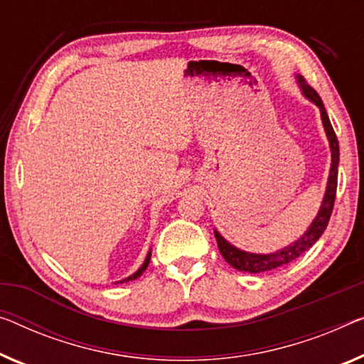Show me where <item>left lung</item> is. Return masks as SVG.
Wrapping results in <instances>:
<instances>
[{
	"label": "left lung",
	"instance_id": "obj_1",
	"mask_svg": "<svg viewBox=\"0 0 364 364\" xmlns=\"http://www.w3.org/2000/svg\"><path fill=\"white\" fill-rule=\"evenodd\" d=\"M296 80L302 91V95L306 96L309 101L314 102L318 109H321L323 130L325 134H327L330 151H332V164H330L327 188H325L321 209H318V213L316 215V219L312 220V224L307 227V230L304 232L296 242L289 243V245L281 248V250H276L273 253H250V252L240 250V248L232 245L230 242H227L225 238L217 232V229H214L217 247H219V252L222 257H224V259L230 264V267H234L238 271H245V273H264V271L279 268L283 267V264L291 263L292 259L299 258L304 252H307L309 248H311L314 243L322 237L323 230L327 229L330 215H332V210H333L335 194H337L338 161H340V149H338L337 135L333 132V127L332 124H330L327 111H325L323 102L321 100V96L317 95V91L314 90L312 86H309L301 75H296Z\"/></svg>",
	"mask_w": 364,
	"mask_h": 364
}]
</instances>
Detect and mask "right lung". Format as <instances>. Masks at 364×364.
I'll list each match as a JSON object with an SVG mask.
<instances>
[{
    "label": "right lung",
    "mask_w": 364,
    "mask_h": 364,
    "mask_svg": "<svg viewBox=\"0 0 364 364\" xmlns=\"http://www.w3.org/2000/svg\"><path fill=\"white\" fill-rule=\"evenodd\" d=\"M150 257H151V250L147 253V258H145V262L142 263V267H140L137 271H135L134 274H130V276H127V278H124V279H121V281H117V283H127V281H134V279H137L139 276H142L144 271L147 269V267H149V263H150Z\"/></svg>",
    "instance_id": "obj_1"
}]
</instances>
